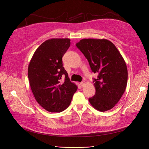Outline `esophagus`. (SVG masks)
Instances as JSON below:
<instances>
[{"mask_svg": "<svg viewBox=\"0 0 149 149\" xmlns=\"http://www.w3.org/2000/svg\"><path fill=\"white\" fill-rule=\"evenodd\" d=\"M85 84H86V82H85V81H82V82L80 83V86H81V87H84Z\"/></svg>", "mask_w": 149, "mask_h": 149, "instance_id": "esophagus-1", "label": "esophagus"}]
</instances>
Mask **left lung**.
<instances>
[{"mask_svg":"<svg viewBox=\"0 0 149 149\" xmlns=\"http://www.w3.org/2000/svg\"><path fill=\"white\" fill-rule=\"evenodd\" d=\"M77 47L87 59L93 72L95 95L90 98L93 107L100 111L113 108L124 94L128 72L126 63L120 52L107 39H83Z\"/></svg>","mask_w":149,"mask_h":149,"instance_id":"8db88e82","label":"left lung"}]
</instances>
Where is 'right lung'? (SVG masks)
Segmentation results:
<instances>
[{
  "label": "right lung",
  "instance_id": "right-lung-1",
  "mask_svg": "<svg viewBox=\"0 0 149 149\" xmlns=\"http://www.w3.org/2000/svg\"><path fill=\"white\" fill-rule=\"evenodd\" d=\"M70 44L68 38L47 40L29 62L28 76L32 93L38 104L49 112L60 113L68 108L78 88L62 66V56ZM62 75H65L63 83Z\"/></svg>",
  "mask_w": 149,
  "mask_h": 149
}]
</instances>
